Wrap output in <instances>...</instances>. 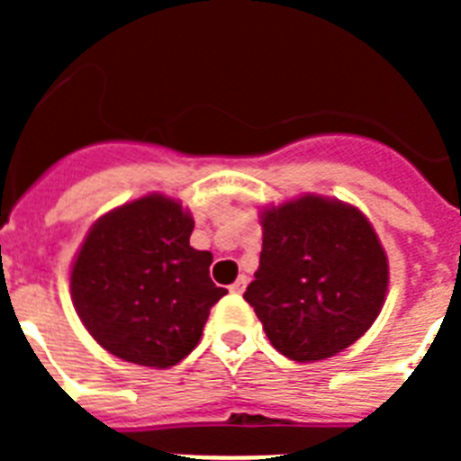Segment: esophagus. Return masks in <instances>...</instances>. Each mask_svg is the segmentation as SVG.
I'll return each instance as SVG.
<instances>
[{"mask_svg":"<svg viewBox=\"0 0 461 461\" xmlns=\"http://www.w3.org/2000/svg\"><path fill=\"white\" fill-rule=\"evenodd\" d=\"M247 281H249L247 276L240 275L238 281H235V284H230V293H238V295L240 293H244V288H247Z\"/></svg>","mask_w":461,"mask_h":461,"instance_id":"obj_1","label":"esophagus"}]
</instances>
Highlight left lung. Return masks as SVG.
<instances>
[{
    "instance_id": "left-lung-1",
    "label": "left lung",
    "mask_w": 461,
    "mask_h": 461,
    "mask_svg": "<svg viewBox=\"0 0 461 461\" xmlns=\"http://www.w3.org/2000/svg\"><path fill=\"white\" fill-rule=\"evenodd\" d=\"M263 251L244 300L281 356L316 362L360 339L388 291V256L357 207L300 195L260 212Z\"/></svg>"
}]
</instances>
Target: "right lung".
<instances>
[{
	"mask_svg": "<svg viewBox=\"0 0 461 461\" xmlns=\"http://www.w3.org/2000/svg\"><path fill=\"white\" fill-rule=\"evenodd\" d=\"M194 219L149 194L108 212L85 238L71 270L73 307L105 351L142 367H173L201 341L226 295L210 279V251L189 244Z\"/></svg>",
	"mask_w": 461,
	"mask_h": 461,
	"instance_id": "obj_1",
	"label": "right lung"
}]
</instances>
